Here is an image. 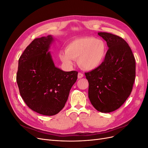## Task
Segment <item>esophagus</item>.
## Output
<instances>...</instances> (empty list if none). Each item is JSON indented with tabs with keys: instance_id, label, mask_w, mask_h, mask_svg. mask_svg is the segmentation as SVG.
<instances>
[{
	"instance_id": "34e87169",
	"label": "esophagus",
	"mask_w": 148,
	"mask_h": 148,
	"mask_svg": "<svg viewBox=\"0 0 148 148\" xmlns=\"http://www.w3.org/2000/svg\"><path fill=\"white\" fill-rule=\"evenodd\" d=\"M83 77V74L82 73H78V79H80Z\"/></svg>"
}]
</instances>
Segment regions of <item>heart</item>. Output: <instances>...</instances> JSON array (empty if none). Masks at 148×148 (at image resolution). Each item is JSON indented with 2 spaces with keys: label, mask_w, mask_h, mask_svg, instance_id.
Wrapping results in <instances>:
<instances>
[{
  "label": "heart",
  "mask_w": 148,
  "mask_h": 148,
  "mask_svg": "<svg viewBox=\"0 0 148 148\" xmlns=\"http://www.w3.org/2000/svg\"><path fill=\"white\" fill-rule=\"evenodd\" d=\"M107 54V46L102 39L86 36L76 38L66 44L65 51H61L59 56L66 66H71L73 60L82 69L91 71L102 65Z\"/></svg>",
  "instance_id": "1"
}]
</instances>
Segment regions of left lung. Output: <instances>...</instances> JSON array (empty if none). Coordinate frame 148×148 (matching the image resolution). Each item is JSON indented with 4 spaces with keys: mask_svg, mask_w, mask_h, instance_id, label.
Wrapping results in <instances>:
<instances>
[{
    "mask_svg": "<svg viewBox=\"0 0 148 148\" xmlns=\"http://www.w3.org/2000/svg\"><path fill=\"white\" fill-rule=\"evenodd\" d=\"M97 34L107 42L109 49L102 65L85 76L91 104L101 112L109 113L118 109L130 95L135 78V59L123 38L108 33Z\"/></svg>",
    "mask_w": 148,
    "mask_h": 148,
    "instance_id": "8db88e82",
    "label": "left lung"
}]
</instances>
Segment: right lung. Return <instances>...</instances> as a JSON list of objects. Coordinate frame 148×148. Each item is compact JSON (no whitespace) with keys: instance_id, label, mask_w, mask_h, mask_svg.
Returning <instances> with one entry per match:
<instances>
[{"instance_id":"add662e5","label":"right lung","mask_w":148,"mask_h":148,"mask_svg":"<svg viewBox=\"0 0 148 148\" xmlns=\"http://www.w3.org/2000/svg\"><path fill=\"white\" fill-rule=\"evenodd\" d=\"M51 35L34 39L18 60L16 82L20 95L31 110L44 115H54L64 108L78 71L57 68L49 49Z\"/></svg>"}]
</instances>
